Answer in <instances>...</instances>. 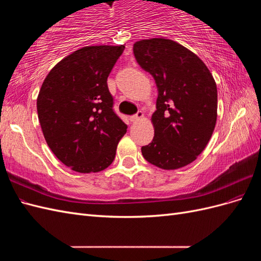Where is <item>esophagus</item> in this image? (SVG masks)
I'll list each match as a JSON object with an SVG mask.
<instances>
[{
	"label": "esophagus",
	"instance_id": "34e87169",
	"mask_svg": "<svg viewBox=\"0 0 261 261\" xmlns=\"http://www.w3.org/2000/svg\"><path fill=\"white\" fill-rule=\"evenodd\" d=\"M143 117H144V113L139 111V112H137V114L130 116V117H129V121H130V122H133V123H135V122L140 121L141 118H143Z\"/></svg>",
	"mask_w": 261,
	"mask_h": 261
}]
</instances>
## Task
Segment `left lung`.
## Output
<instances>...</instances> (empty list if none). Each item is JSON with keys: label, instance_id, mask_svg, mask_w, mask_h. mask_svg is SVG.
<instances>
[{"label": "left lung", "instance_id": "8db88e82", "mask_svg": "<svg viewBox=\"0 0 261 261\" xmlns=\"http://www.w3.org/2000/svg\"><path fill=\"white\" fill-rule=\"evenodd\" d=\"M139 66L154 78V136L141 147L145 159L163 170L195 161L206 148L218 116V91L206 64L185 46L164 38L134 43Z\"/></svg>", "mask_w": 261, "mask_h": 261}]
</instances>
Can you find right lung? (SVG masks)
I'll list each match as a JSON object with an SVG mask.
<instances>
[{
	"label": "right lung",
	"mask_w": 261,
	"mask_h": 261,
	"mask_svg": "<svg viewBox=\"0 0 261 261\" xmlns=\"http://www.w3.org/2000/svg\"><path fill=\"white\" fill-rule=\"evenodd\" d=\"M124 49L125 44L84 46L61 60L39 91L38 118L46 144L75 172L107 169L126 134L107 84Z\"/></svg>",
	"instance_id": "right-lung-1"
}]
</instances>
